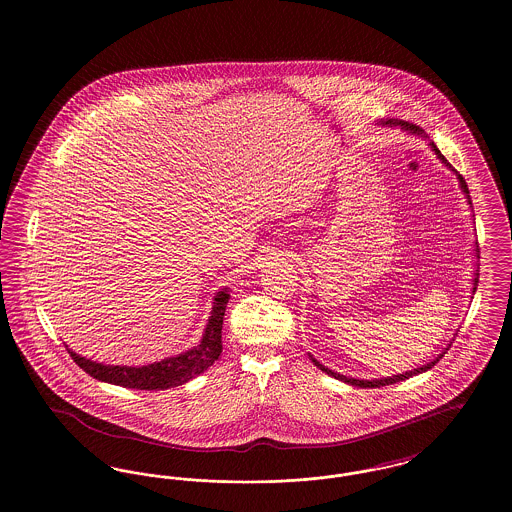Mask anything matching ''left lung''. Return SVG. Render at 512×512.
Here are the masks:
<instances>
[{"label":"left lung","mask_w":512,"mask_h":512,"mask_svg":"<svg viewBox=\"0 0 512 512\" xmlns=\"http://www.w3.org/2000/svg\"><path fill=\"white\" fill-rule=\"evenodd\" d=\"M384 124H395V126H401L403 130H407V132H411V134H424L416 124H409V122L405 121H393V119H390V121L384 122ZM430 146H432V149L436 151V155H438L439 161L441 163H445L449 169H451V165L447 163V159L441 155V151H439L438 147H436V144L434 142H430ZM457 178H459V184H461V190H463L464 195H466V199H468V205H472V201H470V192H468V186H466V182H464L463 176L461 174H457ZM476 257L480 259V253H478V245H476ZM478 276H480V272L476 270L474 272V280H472V293L476 292V286H478ZM451 347V343H447V347L439 353L438 357L432 361V363H426V365L418 366V368H413V370H409V372H403V374H395V376H388V378H376V380H357V378H347V376H343V374H340V372H334V370H330V368H326L324 365H320L318 363L317 359H313V363L322 370V372H326L328 376H334L336 380H341V382H345V384H351V386H357V388H382V386H390V384H395V382H401V380H407V378H413V376H416V374H422V372H426V370H430L432 366L436 365L438 363L439 359L447 353V349Z\"/></svg>","instance_id":"8db88e82"}]
</instances>
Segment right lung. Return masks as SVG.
Instances as JSON below:
<instances>
[{
  "instance_id": "add662e5",
  "label": "right lung",
  "mask_w": 512,
  "mask_h": 512,
  "mask_svg": "<svg viewBox=\"0 0 512 512\" xmlns=\"http://www.w3.org/2000/svg\"><path fill=\"white\" fill-rule=\"evenodd\" d=\"M230 299V293L226 288H222L215 299H213V311L207 322L205 334L192 349L163 359L159 363L146 366H121V365H103L96 363L92 359L80 357L71 349H67L73 357L74 363L80 366L86 374L94 376L96 380L115 384L122 388L130 390H169L182 386L190 382L201 372H205L209 366L213 365L222 353V318L226 311V303Z\"/></svg>"
}]
</instances>
